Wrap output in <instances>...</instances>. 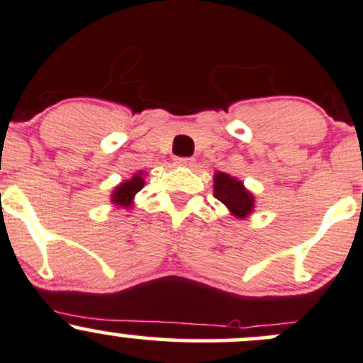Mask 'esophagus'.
Segmentation results:
<instances>
[{
	"instance_id": "esophagus-1",
	"label": "esophagus",
	"mask_w": 363,
	"mask_h": 363,
	"mask_svg": "<svg viewBox=\"0 0 363 363\" xmlns=\"http://www.w3.org/2000/svg\"><path fill=\"white\" fill-rule=\"evenodd\" d=\"M174 164H177V166H182V167H189L194 164V159L192 157H178V159L174 160Z\"/></svg>"
}]
</instances>
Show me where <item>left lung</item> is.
I'll list each match as a JSON object with an SVG mask.
<instances>
[{
	"label": "left lung",
	"mask_w": 363,
	"mask_h": 363,
	"mask_svg": "<svg viewBox=\"0 0 363 363\" xmlns=\"http://www.w3.org/2000/svg\"><path fill=\"white\" fill-rule=\"evenodd\" d=\"M213 196L225 204L229 211L238 218H245L252 213L253 196L242 186L241 182L229 177L227 173L215 174V194Z\"/></svg>",
	"instance_id": "obj_1"
}]
</instances>
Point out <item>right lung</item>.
Returning a JSON list of instances; mask_svg holds the SVG:
<instances>
[{
    "instance_id": "add662e5",
    "label": "right lung",
    "mask_w": 363,
    "mask_h": 363,
    "mask_svg": "<svg viewBox=\"0 0 363 363\" xmlns=\"http://www.w3.org/2000/svg\"><path fill=\"white\" fill-rule=\"evenodd\" d=\"M143 185H145L143 177H141L140 173L134 174L133 180H127L122 183L121 186L115 189L111 201H113V204H118V206H130V201H133V197L143 189Z\"/></svg>"
}]
</instances>
